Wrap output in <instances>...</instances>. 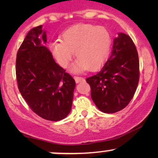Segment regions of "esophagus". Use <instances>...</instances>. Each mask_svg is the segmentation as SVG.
Instances as JSON below:
<instances>
[{
    "mask_svg": "<svg viewBox=\"0 0 158 158\" xmlns=\"http://www.w3.org/2000/svg\"><path fill=\"white\" fill-rule=\"evenodd\" d=\"M74 79H75L76 82L77 83H79L81 82V81H84V78L83 77H74Z\"/></svg>",
    "mask_w": 158,
    "mask_h": 158,
    "instance_id": "esophagus-1",
    "label": "esophagus"
}]
</instances>
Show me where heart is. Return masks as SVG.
<instances>
[{"instance_id": "b5f03b06", "label": "heart", "mask_w": 158, "mask_h": 158, "mask_svg": "<svg viewBox=\"0 0 158 158\" xmlns=\"http://www.w3.org/2000/svg\"><path fill=\"white\" fill-rule=\"evenodd\" d=\"M110 36L102 27L81 23L73 26L61 35V40L50 43V48L61 67H67L73 52L78 59L71 70L79 73L87 69L95 70L106 61L110 50Z\"/></svg>"}]
</instances>
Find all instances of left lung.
Wrapping results in <instances>:
<instances>
[{
	"label": "left lung",
	"mask_w": 158,
	"mask_h": 158,
	"mask_svg": "<svg viewBox=\"0 0 158 158\" xmlns=\"http://www.w3.org/2000/svg\"><path fill=\"white\" fill-rule=\"evenodd\" d=\"M139 78V58L129 35L118 34L110 57L95 75L86 79L94 102L101 111L123 110L133 98Z\"/></svg>",
	"instance_id": "left-lung-1"
}]
</instances>
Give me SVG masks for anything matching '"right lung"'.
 Instances as JSON below:
<instances>
[{"mask_svg":"<svg viewBox=\"0 0 158 158\" xmlns=\"http://www.w3.org/2000/svg\"><path fill=\"white\" fill-rule=\"evenodd\" d=\"M40 35L42 39H38ZM42 25L29 31L16 57V79L20 93L41 118L59 121L70 112L76 82L52 58Z\"/></svg>","mask_w":158,"mask_h":158,"instance_id":"add662e5","label":"right lung"}]
</instances>
